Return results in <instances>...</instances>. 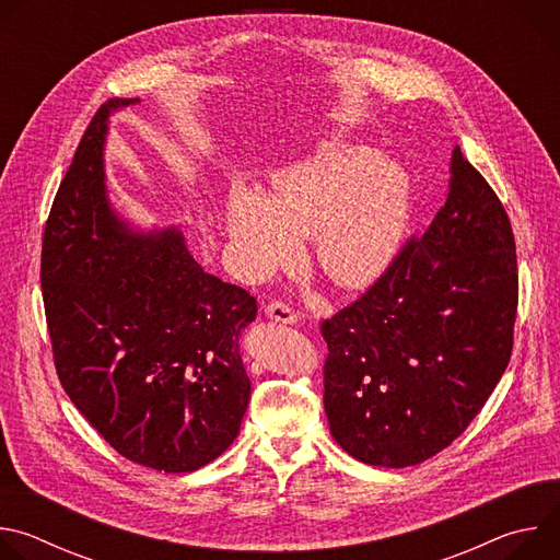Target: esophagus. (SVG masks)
<instances>
[{
  "label": "esophagus",
  "instance_id": "34e87169",
  "mask_svg": "<svg viewBox=\"0 0 560 560\" xmlns=\"http://www.w3.org/2000/svg\"><path fill=\"white\" fill-rule=\"evenodd\" d=\"M266 314L270 318H275V322H279V324H296V318H299L296 312L288 303H283V301H270L266 305Z\"/></svg>",
  "mask_w": 560,
  "mask_h": 560
}]
</instances>
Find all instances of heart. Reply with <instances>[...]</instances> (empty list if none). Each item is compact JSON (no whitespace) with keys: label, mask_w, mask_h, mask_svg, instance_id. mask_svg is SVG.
Listing matches in <instances>:
<instances>
[{"label":"heart","mask_w":560,"mask_h":560,"mask_svg":"<svg viewBox=\"0 0 560 560\" xmlns=\"http://www.w3.org/2000/svg\"><path fill=\"white\" fill-rule=\"evenodd\" d=\"M378 150L326 141L275 179L272 195L236 184L225 228L238 270L266 277L296 259L314 235L316 264L341 288L374 283L394 259L408 223L406 175Z\"/></svg>","instance_id":"heart-1"}]
</instances>
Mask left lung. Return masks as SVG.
Listing matches in <instances>:
<instances>
[{
  "mask_svg": "<svg viewBox=\"0 0 560 560\" xmlns=\"http://www.w3.org/2000/svg\"><path fill=\"white\" fill-rule=\"evenodd\" d=\"M450 173L425 234L322 324L330 432L368 465L408 467L445 450L512 357L518 270L510 217L458 145Z\"/></svg>",
  "mask_w": 560,
  "mask_h": 560,
  "instance_id": "left-lung-1",
  "label": "left lung"
}]
</instances>
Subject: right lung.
<instances>
[{
  "instance_id": "add662e5",
  "label": "right lung",
  "mask_w": 560,
  "mask_h": 560,
  "mask_svg": "<svg viewBox=\"0 0 560 560\" xmlns=\"http://www.w3.org/2000/svg\"><path fill=\"white\" fill-rule=\"evenodd\" d=\"M110 100L55 195L42 292L57 376L74 408L128 460L166 474L208 465L250 401L238 337L257 301L192 259L175 228L130 232L106 195Z\"/></svg>"
}]
</instances>
